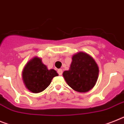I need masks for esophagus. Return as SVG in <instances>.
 I'll use <instances>...</instances> for the list:
<instances>
[{
    "mask_svg": "<svg viewBox=\"0 0 124 124\" xmlns=\"http://www.w3.org/2000/svg\"><path fill=\"white\" fill-rule=\"evenodd\" d=\"M57 72H58V73L59 74V75H61L62 74H63V70H62L61 69H59L58 70Z\"/></svg>",
    "mask_w": 124,
    "mask_h": 124,
    "instance_id": "esophagus-1",
    "label": "esophagus"
}]
</instances>
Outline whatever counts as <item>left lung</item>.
Segmentation results:
<instances>
[{"instance_id": "left-lung-1", "label": "left lung", "mask_w": 124, "mask_h": 124, "mask_svg": "<svg viewBox=\"0 0 124 124\" xmlns=\"http://www.w3.org/2000/svg\"><path fill=\"white\" fill-rule=\"evenodd\" d=\"M63 75L68 85L74 90L86 92L97 82L98 67L92 57L80 52L73 56L70 68L64 71Z\"/></svg>"}]
</instances>
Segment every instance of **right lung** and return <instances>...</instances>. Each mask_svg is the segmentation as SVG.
I'll return each mask as SVG.
<instances>
[{
  "mask_svg": "<svg viewBox=\"0 0 124 124\" xmlns=\"http://www.w3.org/2000/svg\"><path fill=\"white\" fill-rule=\"evenodd\" d=\"M58 75L54 70H48L41 59L35 57L26 64L23 72V79L27 89L37 93L46 89L52 79Z\"/></svg>",
  "mask_w": 124,
  "mask_h": 124,
  "instance_id": "obj_1",
  "label": "right lung"
}]
</instances>
